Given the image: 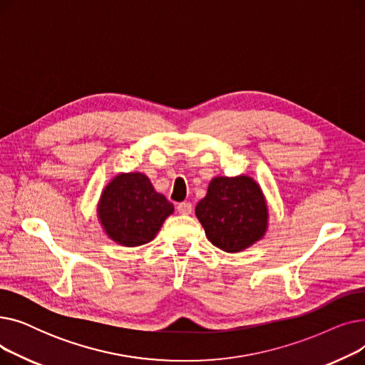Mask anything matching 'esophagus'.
<instances>
[{
  "mask_svg": "<svg viewBox=\"0 0 365 365\" xmlns=\"http://www.w3.org/2000/svg\"><path fill=\"white\" fill-rule=\"evenodd\" d=\"M178 212H179V215H190V213H192V204H190V202H180L178 205Z\"/></svg>",
  "mask_w": 365,
  "mask_h": 365,
  "instance_id": "1",
  "label": "esophagus"
}]
</instances>
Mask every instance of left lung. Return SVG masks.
Listing matches in <instances>:
<instances>
[{"mask_svg":"<svg viewBox=\"0 0 365 365\" xmlns=\"http://www.w3.org/2000/svg\"><path fill=\"white\" fill-rule=\"evenodd\" d=\"M195 215L208 241L226 253H240L260 241L269 226V208L260 185L250 176H216Z\"/></svg>","mask_w":365,"mask_h":365,"instance_id":"1","label":"left lung"}]
</instances>
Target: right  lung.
Returning <instances> with one entry per match:
<instances>
[{
    "mask_svg": "<svg viewBox=\"0 0 365 365\" xmlns=\"http://www.w3.org/2000/svg\"><path fill=\"white\" fill-rule=\"evenodd\" d=\"M175 212L140 171L120 173L102 190L98 219L109 240L139 247L157 237L164 220Z\"/></svg>",
    "mask_w": 365,
    "mask_h": 365,
    "instance_id": "right-lung-1",
    "label": "right lung"
}]
</instances>
